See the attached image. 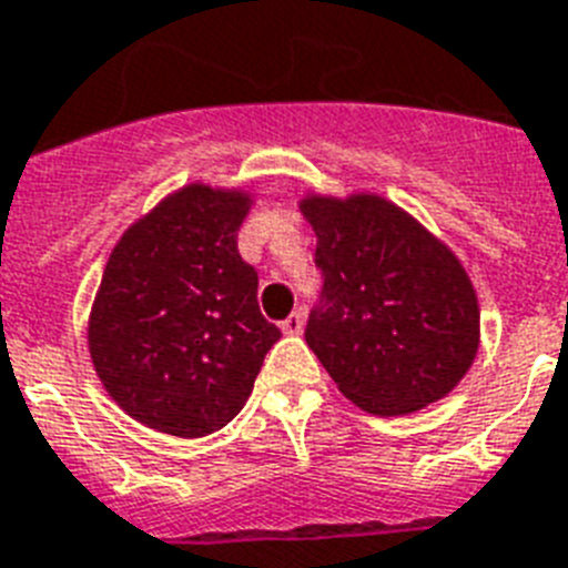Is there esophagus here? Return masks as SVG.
<instances>
[{
  "label": "esophagus",
  "mask_w": 568,
  "mask_h": 568,
  "mask_svg": "<svg viewBox=\"0 0 568 568\" xmlns=\"http://www.w3.org/2000/svg\"><path fill=\"white\" fill-rule=\"evenodd\" d=\"M281 331H284V334H290V336L302 334V331H304V311L290 313V316L281 322Z\"/></svg>",
  "instance_id": "34e87169"
}]
</instances>
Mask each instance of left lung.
<instances>
[{
  "mask_svg": "<svg viewBox=\"0 0 568 568\" xmlns=\"http://www.w3.org/2000/svg\"><path fill=\"white\" fill-rule=\"evenodd\" d=\"M322 295L304 339L372 415H409L458 386L479 351V302L462 261L377 194L307 196Z\"/></svg>",
  "mask_w": 568,
  "mask_h": 568,
  "instance_id": "1",
  "label": "left lung"
}]
</instances>
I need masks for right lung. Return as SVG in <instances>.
Wrapping results in <instances>:
<instances>
[{"instance_id": "obj_1", "label": "right lung", "mask_w": 568, "mask_h": 568, "mask_svg": "<svg viewBox=\"0 0 568 568\" xmlns=\"http://www.w3.org/2000/svg\"><path fill=\"white\" fill-rule=\"evenodd\" d=\"M250 194L185 185L126 229L89 316L98 377L130 418L203 438L243 409L281 331L237 252Z\"/></svg>"}]
</instances>
